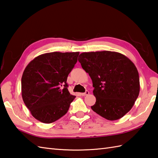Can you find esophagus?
Masks as SVG:
<instances>
[{"instance_id": "1", "label": "esophagus", "mask_w": 158, "mask_h": 158, "mask_svg": "<svg viewBox=\"0 0 158 158\" xmlns=\"http://www.w3.org/2000/svg\"><path fill=\"white\" fill-rule=\"evenodd\" d=\"M81 94L82 96H86V95H88V94H89V90H86L85 93H81Z\"/></svg>"}]
</instances>
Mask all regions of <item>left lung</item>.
<instances>
[{
    "instance_id": "obj_1",
    "label": "left lung",
    "mask_w": 158,
    "mask_h": 158,
    "mask_svg": "<svg viewBox=\"0 0 158 158\" xmlns=\"http://www.w3.org/2000/svg\"><path fill=\"white\" fill-rule=\"evenodd\" d=\"M78 61L93 81L96 102L92 110L108 120H116L131 110L139 96L140 82L135 64L120 52H82Z\"/></svg>"
}]
</instances>
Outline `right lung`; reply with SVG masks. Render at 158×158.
Returning a JSON list of instances; mask_svg holds the SVG:
<instances>
[{
	"label": "right lung",
	"instance_id": "1",
	"mask_svg": "<svg viewBox=\"0 0 158 158\" xmlns=\"http://www.w3.org/2000/svg\"><path fill=\"white\" fill-rule=\"evenodd\" d=\"M79 52H48L26 66L22 78V95L36 120L50 124L67 113L76 96L68 91L67 78Z\"/></svg>",
	"mask_w": 158,
	"mask_h": 158
}]
</instances>
